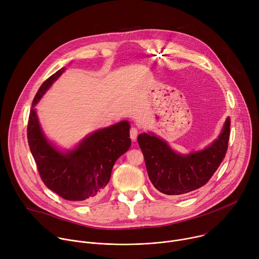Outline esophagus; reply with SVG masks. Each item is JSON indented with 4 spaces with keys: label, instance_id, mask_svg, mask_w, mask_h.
I'll use <instances>...</instances> for the list:
<instances>
[{
    "label": "esophagus",
    "instance_id": "34e87169",
    "mask_svg": "<svg viewBox=\"0 0 259 259\" xmlns=\"http://www.w3.org/2000/svg\"><path fill=\"white\" fill-rule=\"evenodd\" d=\"M137 135H138V129L135 128V127H132V128L130 129V138H131L133 141H135L136 138H137Z\"/></svg>",
    "mask_w": 259,
    "mask_h": 259
}]
</instances>
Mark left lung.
Listing matches in <instances>:
<instances>
[{"instance_id":"1","label":"left lung","mask_w":259,"mask_h":259,"mask_svg":"<svg viewBox=\"0 0 259 259\" xmlns=\"http://www.w3.org/2000/svg\"><path fill=\"white\" fill-rule=\"evenodd\" d=\"M231 119L205 150L190 155L175 153L166 141L153 133H141L137 140L144 156L150 180L161 193L184 195L202 188L224 161L230 139Z\"/></svg>"}]
</instances>
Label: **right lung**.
<instances>
[{
    "instance_id": "1",
    "label": "right lung",
    "mask_w": 259,
    "mask_h": 259,
    "mask_svg": "<svg viewBox=\"0 0 259 259\" xmlns=\"http://www.w3.org/2000/svg\"><path fill=\"white\" fill-rule=\"evenodd\" d=\"M64 68L49 77L36 92L27 123V140L39 174L45 186L62 199L90 202L99 197L109 181L115 162L131 145L130 124L122 121L85 137L75 150L63 153L42 132L33 106Z\"/></svg>"
}]
</instances>
